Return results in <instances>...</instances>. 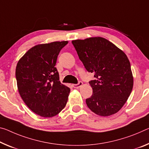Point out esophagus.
<instances>
[{
  "label": "esophagus",
  "mask_w": 149,
  "mask_h": 149,
  "mask_svg": "<svg viewBox=\"0 0 149 149\" xmlns=\"http://www.w3.org/2000/svg\"><path fill=\"white\" fill-rule=\"evenodd\" d=\"M82 85H83V83H82L81 81H79L77 84H74V85H73V87H74V88L77 89V88H79L80 87H81Z\"/></svg>",
  "instance_id": "esophagus-1"
}]
</instances>
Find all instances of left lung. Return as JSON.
<instances>
[{
    "label": "left lung",
    "mask_w": 149,
    "mask_h": 149,
    "mask_svg": "<svg viewBox=\"0 0 149 149\" xmlns=\"http://www.w3.org/2000/svg\"><path fill=\"white\" fill-rule=\"evenodd\" d=\"M80 60L95 79L89 81L93 89L86 104L94 113L107 117L125 105L133 87L131 64L123 51L102 37L72 40Z\"/></svg>",
    "instance_id": "1"
}]
</instances>
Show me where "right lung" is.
I'll list each match as a JSON object with an SVG mask.
<instances>
[{
    "label": "right lung",
    "mask_w": 149,
    "mask_h": 149,
    "mask_svg": "<svg viewBox=\"0 0 149 149\" xmlns=\"http://www.w3.org/2000/svg\"><path fill=\"white\" fill-rule=\"evenodd\" d=\"M68 41L38 44L17 63L16 78L20 95L30 110L43 117L58 115L67 103L70 89L61 84L55 67Z\"/></svg>",
    "instance_id": "right-lung-1"
}]
</instances>
